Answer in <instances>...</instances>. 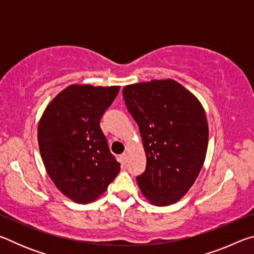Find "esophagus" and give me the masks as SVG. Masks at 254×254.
I'll return each mask as SVG.
<instances>
[{"mask_svg": "<svg viewBox=\"0 0 254 254\" xmlns=\"http://www.w3.org/2000/svg\"><path fill=\"white\" fill-rule=\"evenodd\" d=\"M127 158H128V153L127 152H124L122 156H121V160L123 163H126L127 161Z\"/></svg>", "mask_w": 254, "mask_h": 254, "instance_id": "34e87169", "label": "esophagus"}]
</instances>
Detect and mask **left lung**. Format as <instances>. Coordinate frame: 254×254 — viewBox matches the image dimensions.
<instances>
[{"label": "left lung", "mask_w": 254, "mask_h": 254, "mask_svg": "<svg viewBox=\"0 0 254 254\" xmlns=\"http://www.w3.org/2000/svg\"><path fill=\"white\" fill-rule=\"evenodd\" d=\"M123 97L147 156L137 186L153 205L174 204L186 195L204 165L208 145L204 107L170 78L127 85Z\"/></svg>", "instance_id": "left-lung-1"}]
</instances>
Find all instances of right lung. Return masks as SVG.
I'll use <instances>...</instances> for the list:
<instances>
[{"label":"right lung","instance_id":"right-lung-1","mask_svg":"<svg viewBox=\"0 0 254 254\" xmlns=\"http://www.w3.org/2000/svg\"><path fill=\"white\" fill-rule=\"evenodd\" d=\"M120 86L69 85L38 124V143L47 173L60 191L78 204L96 200L120 173L100 121Z\"/></svg>","mask_w":254,"mask_h":254}]
</instances>
